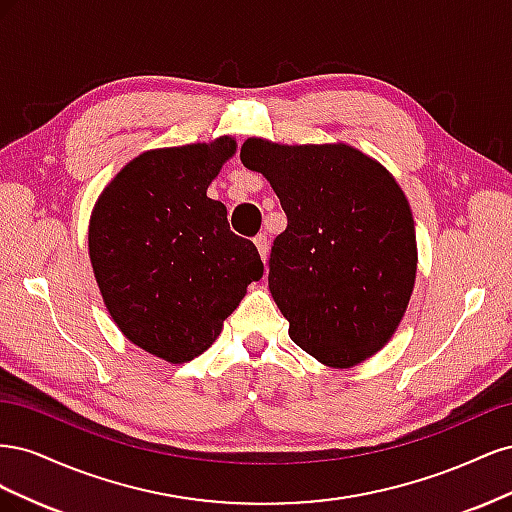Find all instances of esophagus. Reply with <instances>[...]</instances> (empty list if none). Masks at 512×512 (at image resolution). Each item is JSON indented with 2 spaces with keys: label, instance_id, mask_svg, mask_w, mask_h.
<instances>
[{
  "label": "esophagus",
  "instance_id": "esophagus-1",
  "mask_svg": "<svg viewBox=\"0 0 512 512\" xmlns=\"http://www.w3.org/2000/svg\"><path fill=\"white\" fill-rule=\"evenodd\" d=\"M254 243L258 247V254H260L262 262H267V258H269V241H267V237L260 232V235L254 237Z\"/></svg>",
  "mask_w": 512,
  "mask_h": 512
}]
</instances>
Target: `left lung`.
<instances>
[{"label": "left lung", "instance_id": "left-lung-1", "mask_svg": "<svg viewBox=\"0 0 512 512\" xmlns=\"http://www.w3.org/2000/svg\"><path fill=\"white\" fill-rule=\"evenodd\" d=\"M288 226L269 258V290L294 344L329 367L363 363L389 342L410 301L416 235L406 194L359 149L247 138Z\"/></svg>", "mask_w": 512, "mask_h": 512}]
</instances>
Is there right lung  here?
<instances>
[{
    "label": "right lung",
    "instance_id": "right-lung-1",
    "mask_svg": "<svg viewBox=\"0 0 512 512\" xmlns=\"http://www.w3.org/2000/svg\"><path fill=\"white\" fill-rule=\"evenodd\" d=\"M235 151L230 136L145 151L91 213L89 258L108 314L132 344L168 363L203 354L265 271L256 245L207 196Z\"/></svg>",
    "mask_w": 512,
    "mask_h": 512
}]
</instances>
